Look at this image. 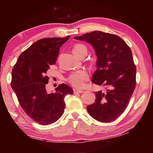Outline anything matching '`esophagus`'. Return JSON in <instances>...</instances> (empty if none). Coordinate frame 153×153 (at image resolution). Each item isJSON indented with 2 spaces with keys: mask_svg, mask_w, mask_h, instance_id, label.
<instances>
[{
  "mask_svg": "<svg viewBox=\"0 0 153 153\" xmlns=\"http://www.w3.org/2000/svg\"><path fill=\"white\" fill-rule=\"evenodd\" d=\"M74 92L75 93V94H81V93L84 92V90L74 88Z\"/></svg>",
  "mask_w": 153,
  "mask_h": 153,
  "instance_id": "obj_1",
  "label": "esophagus"
}]
</instances>
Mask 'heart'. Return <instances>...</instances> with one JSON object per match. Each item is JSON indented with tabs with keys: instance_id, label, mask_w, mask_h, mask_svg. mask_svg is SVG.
I'll use <instances>...</instances> for the list:
<instances>
[{
	"instance_id": "b5f03b06",
	"label": "heart",
	"mask_w": 153,
	"mask_h": 153,
	"mask_svg": "<svg viewBox=\"0 0 153 153\" xmlns=\"http://www.w3.org/2000/svg\"><path fill=\"white\" fill-rule=\"evenodd\" d=\"M84 52H87V47L84 44H76L73 47V53L76 55H81ZM89 74L86 70H79L72 74L68 78V82L75 88H82L86 86L89 79Z\"/></svg>"
}]
</instances>
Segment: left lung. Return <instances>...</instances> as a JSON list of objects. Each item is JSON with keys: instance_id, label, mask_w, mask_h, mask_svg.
<instances>
[{"instance_id": "obj_1", "label": "left lung", "mask_w": 153, "mask_h": 153, "mask_svg": "<svg viewBox=\"0 0 153 153\" xmlns=\"http://www.w3.org/2000/svg\"><path fill=\"white\" fill-rule=\"evenodd\" d=\"M74 38L93 46L97 61L92 82L107 89L96 92L95 101L88 106V112L98 121L111 122L126 110L136 87V67L131 49L118 36L100 31Z\"/></svg>"}]
</instances>
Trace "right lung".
Masks as SVG:
<instances>
[{
	"mask_svg": "<svg viewBox=\"0 0 153 153\" xmlns=\"http://www.w3.org/2000/svg\"><path fill=\"white\" fill-rule=\"evenodd\" d=\"M70 36L42 38L21 54L11 72V88L19 105L29 117L41 125H50L64 112V98L73 94L71 87L62 84L48 93L47 71L56 63L60 47Z\"/></svg>",
	"mask_w": 153,
	"mask_h": 153,
	"instance_id": "right-lung-1",
	"label": "right lung"
}]
</instances>
